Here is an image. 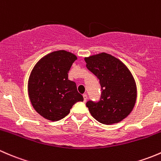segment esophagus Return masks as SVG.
<instances>
[{"label":"esophagus","mask_w":161,"mask_h":161,"mask_svg":"<svg viewBox=\"0 0 161 161\" xmlns=\"http://www.w3.org/2000/svg\"><path fill=\"white\" fill-rule=\"evenodd\" d=\"M83 97H84V102H86V100H87V94H83Z\"/></svg>","instance_id":"34e87169"}]
</instances>
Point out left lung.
<instances>
[{
  "mask_svg": "<svg viewBox=\"0 0 161 161\" xmlns=\"http://www.w3.org/2000/svg\"><path fill=\"white\" fill-rule=\"evenodd\" d=\"M87 68L99 79L102 95L88 101L91 115L105 125L118 123L130 114L137 97L136 84L126 66L110 54L102 53L84 58Z\"/></svg>",
  "mask_w": 161,
  "mask_h": 161,
  "instance_id": "8db88e82",
  "label": "left lung"
}]
</instances>
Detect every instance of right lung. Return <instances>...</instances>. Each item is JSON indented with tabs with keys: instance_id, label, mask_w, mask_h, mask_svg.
<instances>
[{
	"instance_id": "add662e5",
	"label": "right lung",
	"mask_w": 161,
	"mask_h": 161,
	"mask_svg": "<svg viewBox=\"0 0 161 161\" xmlns=\"http://www.w3.org/2000/svg\"><path fill=\"white\" fill-rule=\"evenodd\" d=\"M77 56L65 50L47 54L38 61L28 82L29 97L35 110L48 120L59 121L84 97L68 72Z\"/></svg>"
}]
</instances>
